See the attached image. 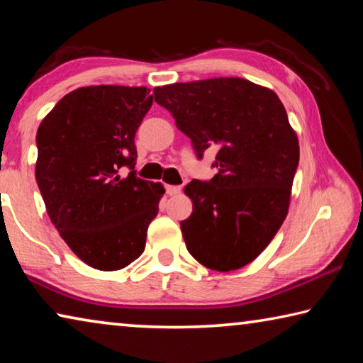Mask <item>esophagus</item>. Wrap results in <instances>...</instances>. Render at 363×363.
<instances>
[{"instance_id":"esophagus-1","label":"esophagus","mask_w":363,"mask_h":363,"mask_svg":"<svg viewBox=\"0 0 363 363\" xmlns=\"http://www.w3.org/2000/svg\"><path fill=\"white\" fill-rule=\"evenodd\" d=\"M182 190V186H167V194L168 195H177Z\"/></svg>"}]
</instances>
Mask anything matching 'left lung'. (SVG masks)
Instances as JSON below:
<instances>
[{
	"label": "left lung",
	"mask_w": 363,
	"mask_h": 363,
	"mask_svg": "<svg viewBox=\"0 0 363 363\" xmlns=\"http://www.w3.org/2000/svg\"><path fill=\"white\" fill-rule=\"evenodd\" d=\"M177 130L203 158L216 150L210 181L194 179L186 194L194 211L181 223L189 253L208 269L229 272L256 259L284 224L298 138L274 91L243 78H211L153 89Z\"/></svg>",
	"instance_id": "8db88e82"
}]
</instances>
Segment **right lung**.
<instances>
[{"instance_id": "obj_1", "label": "right lung", "mask_w": 363, "mask_h": 363, "mask_svg": "<svg viewBox=\"0 0 363 363\" xmlns=\"http://www.w3.org/2000/svg\"><path fill=\"white\" fill-rule=\"evenodd\" d=\"M150 89L88 86L72 91L36 133V182L60 237L79 259L118 270L138 259L158 214L162 184L140 179L138 128L152 107ZM130 169L126 178L119 173Z\"/></svg>"}]
</instances>
